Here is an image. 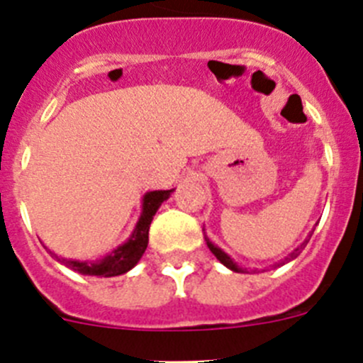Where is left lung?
I'll list each match as a JSON object with an SVG mask.
<instances>
[{
	"mask_svg": "<svg viewBox=\"0 0 363 363\" xmlns=\"http://www.w3.org/2000/svg\"><path fill=\"white\" fill-rule=\"evenodd\" d=\"M205 240H207V246H208V250H211V251H212V255H214V256H216V258H218V259H219V262H221V263H223V265H226V267H228V269H232V270H233V272H240V270H242V269H240V267H237V265H235V263H233V262H232V259H230V256H228V255H226V252H223L221 250H219V247H216V246H214V244H212V242H211V240H208V239H207V237H205ZM307 242H309V240H306V242H303V244H307ZM303 244H302V246H303ZM302 246H300V247H296V250H295L294 252H291V255H290V256H288V258H286V262H290V259H294V258H296V256H298V255H300V250H302Z\"/></svg>",
	"mask_w": 363,
	"mask_h": 363,
	"instance_id": "8db88e82",
	"label": "left lung"
}]
</instances>
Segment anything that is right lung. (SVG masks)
<instances>
[{
  "label": "right lung",
  "mask_w": 363,
  "mask_h": 363,
  "mask_svg": "<svg viewBox=\"0 0 363 363\" xmlns=\"http://www.w3.org/2000/svg\"><path fill=\"white\" fill-rule=\"evenodd\" d=\"M174 189H168V191H149L144 196V211H142L140 219L137 223V228L131 233L130 240L124 242L123 246H119L117 250H113L111 255L105 256L104 259H98V262H73V259H63V263H67L69 269H73L75 272L86 274V276H104V277H112V276H121V274L128 272L130 269H133L138 263V259L144 255L145 247L149 242V226H151L152 216L156 214L158 207L168 196L172 195ZM57 258V256H56Z\"/></svg>",
  "instance_id": "1"
}]
</instances>
